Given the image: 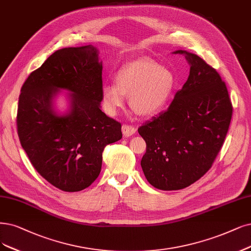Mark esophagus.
I'll return each instance as SVG.
<instances>
[{"label": "esophagus", "instance_id": "obj_1", "mask_svg": "<svg viewBox=\"0 0 251 251\" xmlns=\"http://www.w3.org/2000/svg\"><path fill=\"white\" fill-rule=\"evenodd\" d=\"M135 131H136V128L131 125H123L122 126V132L125 137L133 135L135 133Z\"/></svg>", "mask_w": 251, "mask_h": 251}]
</instances>
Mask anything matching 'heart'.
I'll list each match as a JSON object with an SVG mask.
<instances>
[{
	"label": "heart",
	"mask_w": 251,
	"mask_h": 251,
	"mask_svg": "<svg viewBox=\"0 0 251 251\" xmlns=\"http://www.w3.org/2000/svg\"><path fill=\"white\" fill-rule=\"evenodd\" d=\"M177 85L174 72L154 60L129 61L116 74V82L101 88V102L106 114L113 116L129 95V105L135 114L149 117L160 111L170 101Z\"/></svg>",
	"instance_id": "1"
}]
</instances>
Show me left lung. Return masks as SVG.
I'll return each mask as SVG.
<instances>
[{"instance_id": "1", "label": "left lung", "mask_w": 251, "mask_h": 251, "mask_svg": "<svg viewBox=\"0 0 251 251\" xmlns=\"http://www.w3.org/2000/svg\"><path fill=\"white\" fill-rule=\"evenodd\" d=\"M189 76L171 105L138 128L147 150L145 177L160 190H179L201 179L212 166L226 136L233 106L225 81L199 55L186 50Z\"/></svg>"}]
</instances>
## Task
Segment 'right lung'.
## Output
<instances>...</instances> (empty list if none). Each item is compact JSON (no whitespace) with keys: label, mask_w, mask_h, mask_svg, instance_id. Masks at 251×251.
I'll use <instances>...</instances> for the list:
<instances>
[{"label":"right lung","mask_w":251,"mask_h":251,"mask_svg":"<svg viewBox=\"0 0 251 251\" xmlns=\"http://www.w3.org/2000/svg\"><path fill=\"white\" fill-rule=\"evenodd\" d=\"M93 45L54 51L33 71L21 90L17 133L34 169L54 187L75 192L100 174L102 152L122 138L121 124L100 108L102 62ZM69 91L66 113L54 98Z\"/></svg>","instance_id":"1"}]
</instances>
